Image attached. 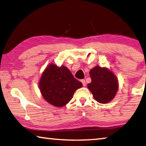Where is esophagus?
Listing matches in <instances>:
<instances>
[{"mask_svg":"<svg viewBox=\"0 0 146 146\" xmlns=\"http://www.w3.org/2000/svg\"><path fill=\"white\" fill-rule=\"evenodd\" d=\"M81 82H82V84H83V86H86V80H81Z\"/></svg>","mask_w":146,"mask_h":146,"instance_id":"34e87169","label":"esophagus"}]
</instances>
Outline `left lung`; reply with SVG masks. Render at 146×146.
<instances>
[{
	"label": "left lung",
	"mask_w": 146,
	"mask_h": 146,
	"mask_svg": "<svg viewBox=\"0 0 146 146\" xmlns=\"http://www.w3.org/2000/svg\"><path fill=\"white\" fill-rule=\"evenodd\" d=\"M91 82L88 88L97 102L106 104L110 102L115 97L118 88V79L112 71L108 68L99 66L90 71Z\"/></svg>",
	"instance_id": "8db88e82"
}]
</instances>
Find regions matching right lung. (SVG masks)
I'll use <instances>...</instances> for the list:
<instances>
[{
    "label": "right lung",
    "instance_id": "obj_1",
    "mask_svg": "<svg viewBox=\"0 0 146 146\" xmlns=\"http://www.w3.org/2000/svg\"><path fill=\"white\" fill-rule=\"evenodd\" d=\"M42 95L56 107H63L70 102L75 91L82 84L74 78L67 67L49 64L42 73L38 83Z\"/></svg>",
    "mask_w": 146,
    "mask_h": 146
}]
</instances>
